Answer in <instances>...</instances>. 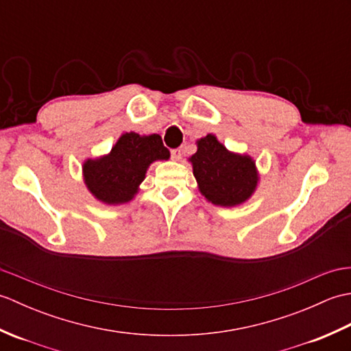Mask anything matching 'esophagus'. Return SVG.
I'll list each match as a JSON object with an SVG mask.
<instances>
[{"label": "esophagus", "instance_id": "obj_1", "mask_svg": "<svg viewBox=\"0 0 351 351\" xmlns=\"http://www.w3.org/2000/svg\"><path fill=\"white\" fill-rule=\"evenodd\" d=\"M182 154H184V151H182L181 147L173 149V151H171V158H173L175 161H181V158H182Z\"/></svg>", "mask_w": 351, "mask_h": 351}]
</instances>
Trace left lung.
Here are the masks:
<instances>
[{
	"label": "left lung",
	"instance_id": "1",
	"mask_svg": "<svg viewBox=\"0 0 351 351\" xmlns=\"http://www.w3.org/2000/svg\"><path fill=\"white\" fill-rule=\"evenodd\" d=\"M190 161L200 193L214 205L237 206L256 189L255 161L229 152L213 134L197 140V152Z\"/></svg>",
	"mask_w": 351,
	"mask_h": 351
}]
</instances>
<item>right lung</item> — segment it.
Instances as JSON below:
<instances>
[{
  "instance_id": "1",
  "label": "right lung",
  "mask_w": 351,
  "mask_h": 351,
  "mask_svg": "<svg viewBox=\"0 0 351 351\" xmlns=\"http://www.w3.org/2000/svg\"><path fill=\"white\" fill-rule=\"evenodd\" d=\"M169 149L158 134L125 132L108 155L84 162V182L88 191L104 204L130 202L145 180L149 164L169 160Z\"/></svg>"
}]
</instances>
